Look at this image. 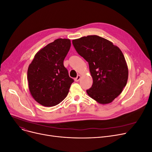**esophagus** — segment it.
<instances>
[{
	"label": "esophagus",
	"mask_w": 152,
	"mask_h": 152,
	"mask_svg": "<svg viewBox=\"0 0 152 152\" xmlns=\"http://www.w3.org/2000/svg\"><path fill=\"white\" fill-rule=\"evenodd\" d=\"M80 75H78L77 77L75 78V82H78L79 80H80Z\"/></svg>",
	"instance_id": "esophagus-1"
}]
</instances>
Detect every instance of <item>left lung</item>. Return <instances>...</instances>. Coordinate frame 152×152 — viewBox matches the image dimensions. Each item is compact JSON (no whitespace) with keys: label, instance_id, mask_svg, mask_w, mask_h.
Returning <instances> with one entry per match:
<instances>
[{"label":"left lung","instance_id":"left-lung-1","mask_svg":"<svg viewBox=\"0 0 152 152\" xmlns=\"http://www.w3.org/2000/svg\"><path fill=\"white\" fill-rule=\"evenodd\" d=\"M72 44L89 64L93 84L86 93L99 103L112 102L125 87L128 78L127 64L120 49L96 35L74 39Z\"/></svg>","mask_w":152,"mask_h":152}]
</instances>
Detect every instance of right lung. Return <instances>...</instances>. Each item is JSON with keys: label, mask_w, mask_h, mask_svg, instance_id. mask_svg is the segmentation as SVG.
I'll use <instances>...</instances> for the list:
<instances>
[{"label": "right lung", "mask_w": 152, "mask_h": 152, "mask_svg": "<svg viewBox=\"0 0 152 152\" xmlns=\"http://www.w3.org/2000/svg\"><path fill=\"white\" fill-rule=\"evenodd\" d=\"M70 45L69 39H56L38 52L28 67L29 89L33 98L42 106L60 103L74 82L64 66Z\"/></svg>", "instance_id": "obj_1"}]
</instances>
